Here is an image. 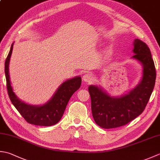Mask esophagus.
Here are the masks:
<instances>
[{
  "label": "esophagus",
  "mask_w": 160,
  "mask_h": 160,
  "mask_svg": "<svg viewBox=\"0 0 160 160\" xmlns=\"http://www.w3.org/2000/svg\"><path fill=\"white\" fill-rule=\"evenodd\" d=\"M92 80H93V76L89 73H86L83 76V80L84 82H90Z\"/></svg>",
  "instance_id": "esophagus-1"
}]
</instances>
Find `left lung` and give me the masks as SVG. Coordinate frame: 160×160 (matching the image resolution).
I'll list each match as a JSON object with an SVG mask.
<instances>
[{"instance_id":"obj_1","label":"left lung","mask_w":160,"mask_h":160,"mask_svg":"<svg viewBox=\"0 0 160 160\" xmlns=\"http://www.w3.org/2000/svg\"><path fill=\"white\" fill-rule=\"evenodd\" d=\"M132 58L143 67L142 80L133 89L120 97H111L100 87H89L91 111L96 123L104 128L120 127L139 116L153 91L156 71L150 49L139 39L133 42Z\"/></svg>"}]
</instances>
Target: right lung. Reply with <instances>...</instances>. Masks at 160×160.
Wrapping results in <instances>:
<instances>
[{
	"instance_id": "1",
	"label": "right lung",
	"mask_w": 160,
	"mask_h": 160,
	"mask_svg": "<svg viewBox=\"0 0 160 160\" xmlns=\"http://www.w3.org/2000/svg\"><path fill=\"white\" fill-rule=\"evenodd\" d=\"M13 45V43L5 62L7 89L10 100L28 123L45 127L56 124L63 115L71 97L80 87L82 79L80 76H76L66 80L57 89L52 99L45 104L35 106L24 102L13 92L9 80V62L12 53Z\"/></svg>"
}]
</instances>
